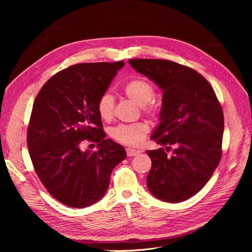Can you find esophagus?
Returning a JSON list of instances; mask_svg holds the SVG:
<instances>
[{
  "label": "esophagus",
  "mask_w": 252,
  "mask_h": 252,
  "mask_svg": "<svg viewBox=\"0 0 252 252\" xmlns=\"http://www.w3.org/2000/svg\"><path fill=\"white\" fill-rule=\"evenodd\" d=\"M141 153V150L133 149V148H126V154L127 156H136Z\"/></svg>",
  "instance_id": "1"
}]
</instances>
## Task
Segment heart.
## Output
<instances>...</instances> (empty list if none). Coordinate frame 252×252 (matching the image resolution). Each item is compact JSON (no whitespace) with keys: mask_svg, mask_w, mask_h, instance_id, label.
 Instances as JSON below:
<instances>
[{"mask_svg":"<svg viewBox=\"0 0 252 252\" xmlns=\"http://www.w3.org/2000/svg\"><path fill=\"white\" fill-rule=\"evenodd\" d=\"M125 95L137 105L141 106L143 111L150 117L157 119L160 116V107L151 102L155 96L153 86L142 77H136L124 87ZM114 98L109 93H104L97 102V111L99 116L105 122H109L114 115ZM149 131V126L145 123L131 125H121L111 131L113 139L126 145L136 146L139 145Z\"/></svg>","mask_w":252,"mask_h":252,"instance_id":"heart-1","label":"heart"}]
</instances>
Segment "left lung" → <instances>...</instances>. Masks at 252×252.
Masks as SVG:
<instances>
[{
  "label": "left lung",
  "instance_id": "obj_1",
  "mask_svg": "<svg viewBox=\"0 0 252 252\" xmlns=\"http://www.w3.org/2000/svg\"><path fill=\"white\" fill-rule=\"evenodd\" d=\"M128 63L162 90L160 124L150 139L165 149L146 151L152 161L147 187L162 201L187 200L205 186L220 161L221 106L213 87L188 66L163 59Z\"/></svg>",
  "mask_w": 252,
  "mask_h": 252
}]
</instances>
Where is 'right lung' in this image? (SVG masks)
<instances>
[{
	"label": "right lung",
	"instance_id": "add662e5",
	"mask_svg": "<svg viewBox=\"0 0 252 252\" xmlns=\"http://www.w3.org/2000/svg\"><path fill=\"white\" fill-rule=\"evenodd\" d=\"M125 62L81 63L55 75L39 90L28 128V147L34 171L61 203L82 208L107 191L113 168L125 148L105 140L99 98ZM97 143V152L80 149L83 140Z\"/></svg>",
	"mask_w": 252,
	"mask_h": 252
}]
</instances>
